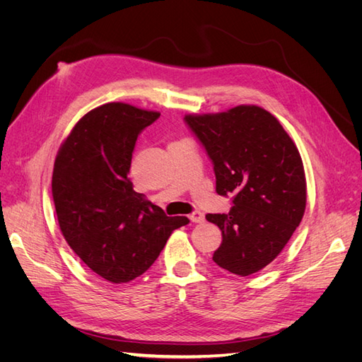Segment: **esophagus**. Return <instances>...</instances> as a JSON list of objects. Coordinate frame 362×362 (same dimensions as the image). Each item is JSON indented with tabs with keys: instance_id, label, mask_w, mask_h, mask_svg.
Segmentation results:
<instances>
[{
	"instance_id": "34e87169",
	"label": "esophagus",
	"mask_w": 362,
	"mask_h": 362,
	"mask_svg": "<svg viewBox=\"0 0 362 362\" xmlns=\"http://www.w3.org/2000/svg\"><path fill=\"white\" fill-rule=\"evenodd\" d=\"M189 218H190V221H192L193 223H202V222L205 221L204 213H201V211H193V213L189 216Z\"/></svg>"
}]
</instances>
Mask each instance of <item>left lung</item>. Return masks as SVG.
Returning a JSON list of instances; mask_svg holds the SVG:
<instances>
[{"label": "left lung", "mask_w": 362, "mask_h": 362, "mask_svg": "<svg viewBox=\"0 0 362 362\" xmlns=\"http://www.w3.org/2000/svg\"><path fill=\"white\" fill-rule=\"evenodd\" d=\"M184 122L213 163L216 192L233 196L228 214H206L222 231L213 261L247 276L275 259L299 226L306 181L298 148L264 108L237 105Z\"/></svg>", "instance_id": "8db88e82"}]
</instances>
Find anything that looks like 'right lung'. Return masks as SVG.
Here are the masks:
<instances>
[{
  "instance_id": "right-lung-1",
  "label": "right lung",
  "mask_w": 362,
  "mask_h": 362,
  "mask_svg": "<svg viewBox=\"0 0 362 362\" xmlns=\"http://www.w3.org/2000/svg\"><path fill=\"white\" fill-rule=\"evenodd\" d=\"M158 117L124 103L96 107L76 122L54 163L52 199L64 240L115 284L145 273L173 229L189 223L168 217L128 178L137 137Z\"/></svg>"
}]
</instances>
